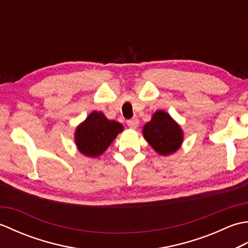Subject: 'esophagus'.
<instances>
[{
  "instance_id": "obj_1",
  "label": "esophagus",
  "mask_w": 248,
  "mask_h": 248,
  "mask_svg": "<svg viewBox=\"0 0 248 248\" xmlns=\"http://www.w3.org/2000/svg\"><path fill=\"white\" fill-rule=\"evenodd\" d=\"M128 125L129 127L131 128V129H136L139 127V124H140V121H139V119H136V118H133V119H130V120H128Z\"/></svg>"
}]
</instances>
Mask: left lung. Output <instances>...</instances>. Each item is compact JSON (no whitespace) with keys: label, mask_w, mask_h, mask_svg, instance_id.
Returning <instances> with one entry per match:
<instances>
[{"label":"left lung","mask_w":248,"mask_h":248,"mask_svg":"<svg viewBox=\"0 0 248 248\" xmlns=\"http://www.w3.org/2000/svg\"><path fill=\"white\" fill-rule=\"evenodd\" d=\"M183 131L180 124L163 109L156 110L143 127V136L154 150L167 156L180 148L183 143Z\"/></svg>","instance_id":"left-lung-1"}]
</instances>
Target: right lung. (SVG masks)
I'll list each match as a JSON object with an SVG mask.
<instances>
[{"mask_svg":"<svg viewBox=\"0 0 248 248\" xmlns=\"http://www.w3.org/2000/svg\"><path fill=\"white\" fill-rule=\"evenodd\" d=\"M123 131L124 125L118 121L109 120L102 112L93 110L77 127L76 146L85 156L97 157L108 148Z\"/></svg>","mask_w":248,"mask_h":248,"instance_id":"right-lung-1","label":"right lung"}]
</instances>
